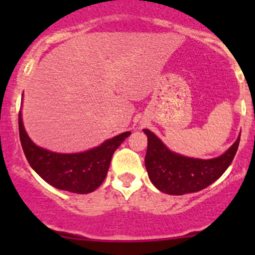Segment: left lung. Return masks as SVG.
Wrapping results in <instances>:
<instances>
[{
  "instance_id": "left-lung-1",
  "label": "left lung",
  "mask_w": 255,
  "mask_h": 255,
  "mask_svg": "<svg viewBox=\"0 0 255 255\" xmlns=\"http://www.w3.org/2000/svg\"><path fill=\"white\" fill-rule=\"evenodd\" d=\"M148 137L145 168L154 186L168 195L197 192L210 186L227 170L239 145L241 134L222 155L196 159L171 151L153 132L143 129Z\"/></svg>"
}]
</instances>
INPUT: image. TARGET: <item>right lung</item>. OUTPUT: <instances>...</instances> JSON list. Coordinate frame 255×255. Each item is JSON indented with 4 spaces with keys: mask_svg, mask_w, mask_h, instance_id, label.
<instances>
[{
    "mask_svg": "<svg viewBox=\"0 0 255 255\" xmlns=\"http://www.w3.org/2000/svg\"><path fill=\"white\" fill-rule=\"evenodd\" d=\"M18 127L23 151L33 170L51 186L74 194H89L104 182L113 153L130 135V132L121 133L90 150L64 154L35 145L25 132L20 111Z\"/></svg>",
    "mask_w": 255,
    "mask_h": 255,
    "instance_id": "add662e5",
    "label": "right lung"
}]
</instances>
